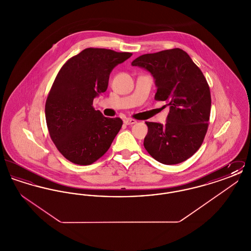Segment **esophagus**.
Instances as JSON below:
<instances>
[{
	"mask_svg": "<svg viewBox=\"0 0 251 251\" xmlns=\"http://www.w3.org/2000/svg\"><path fill=\"white\" fill-rule=\"evenodd\" d=\"M123 122L126 125H132V124H135L137 121L135 120H132V119H125L123 120Z\"/></svg>",
	"mask_w": 251,
	"mask_h": 251,
	"instance_id": "34e87169",
	"label": "esophagus"
}]
</instances>
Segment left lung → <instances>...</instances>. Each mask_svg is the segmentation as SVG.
Wrapping results in <instances>:
<instances>
[{"instance_id":"8db88e82","label":"left lung","mask_w":251,"mask_h":251,"mask_svg":"<svg viewBox=\"0 0 251 251\" xmlns=\"http://www.w3.org/2000/svg\"><path fill=\"white\" fill-rule=\"evenodd\" d=\"M131 66L151 72L157 87L154 99L169 106L165 125L146 122L145 149L164 165L187 160L201 148L210 119L211 93L202 72L179 48L143 54Z\"/></svg>"}]
</instances>
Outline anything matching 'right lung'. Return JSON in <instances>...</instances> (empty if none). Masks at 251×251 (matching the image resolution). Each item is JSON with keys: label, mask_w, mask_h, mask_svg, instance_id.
Listing matches in <instances>:
<instances>
[{"label": "right lung", "mask_w": 251, "mask_h": 251, "mask_svg": "<svg viewBox=\"0 0 251 251\" xmlns=\"http://www.w3.org/2000/svg\"><path fill=\"white\" fill-rule=\"evenodd\" d=\"M131 52L84 49L61 68L50 90L45 115L49 132L61 154L74 164L91 165L103 155L122 126L92 106L106 91L113 69Z\"/></svg>", "instance_id": "obj_1"}]
</instances>
